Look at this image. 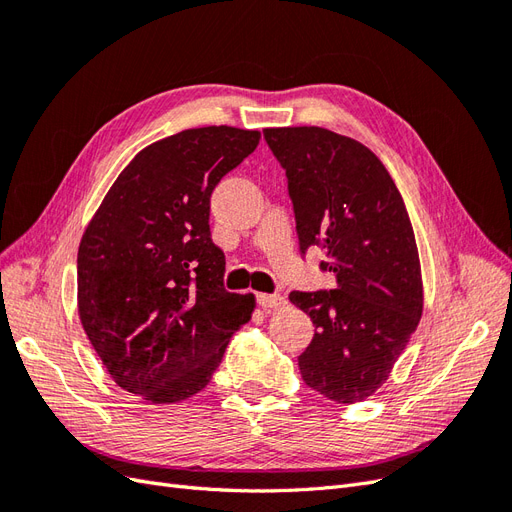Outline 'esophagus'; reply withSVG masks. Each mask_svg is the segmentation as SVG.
Masks as SVG:
<instances>
[{
  "mask_svg": "<svg viewBox=\"0 0 512 512\" xmlns=\"http://www.w3.org/2000/svg\"><path fill=\"white\" fill-rule=\"evenodd\" d=\"M258 305L265 307V309H280L286 305V299L282 294H258Z\"/></svg>",
  "mask_w": 512,
  "mask_h": 512,
  "instance_id": "34e87169",
  "label": "esophagus"
}]
</instances>
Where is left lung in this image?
Returning a JSON list of instances; mask_svg holds the SVG:
<instances>
[{"mask_svg": "<svg viewBox=\"0 0 512 512\" xmlns=\"http://www.w3.org/2000/svg\"><path fill=\"white\" fill-rule=\"evenodd\" d=\"M286 170L299 252L320 247L333 290H292L316 333L299 356L309 389L354 404L389 378L423 312L410 215L389 170L365 145L324 128L262 132Z\"/></svg>", "mask_w": 512, "mask_h": 512, "instance_id": "1", "label": "left lung"}]
</instances>
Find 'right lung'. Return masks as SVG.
<instances>
[{
    "label": "right lung",
    "instance_id": "1",
    "mask_svg": "<svg viewBox=\"0 0 512 512\" xmlns=\"http://www.w3.org/2000/svg\"><path fill=\"white\" fill-rule=\"evenodd\" d=\"M260 141L228 126L183 130L123 168L76 258L79 314L111 378L153 404L203 391L254 294L224 288L211 194Z\"/></svg>",
    "mask_w": 512,
    "mask_h": 512
}]
</instances>
